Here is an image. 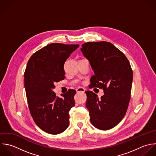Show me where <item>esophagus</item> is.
I'll return each mask as SVG.
<instances>
[{
	"instance_id": "1",
	"label": "esophagus",
	"mask_w": 156,
	"mask_h": 156,
	"mask_svg": "<svg viewBox=\"0 0 156 156\" xmlns=\"http://www.w3.org/2000/svg\"><path fill=\"white\" fill-rule=\"evenodd\" d=\"M76 92L79 93V92H85V89L83 87H78V89H76Z\"/></svg>"
}]
</instances>
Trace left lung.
Instances as JSON below:
<instances>
[{
    "label": "left lung",
    "instance_id": "1",
    "mask_svg": "<svg viewBox=\"0 0 156 156\" xmlns=\"http://www.w3.org/2000/svg\"><path fill=\"white\" fill-rule=\"evenodd\" d=\"M81 50L95 73L90 78L91 87L103 89L105 94L98 98L92 91L85 92L90 122L97 129L109 130L126 113L133 79L132 68L124 53L111 42H86Z\"/></svg>",
    "mask_w": 156,
    "mask_h": 156
}]
</instances>
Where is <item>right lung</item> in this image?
Instances as JSON below:
<instances>
[{
  "mask_svg": "<svg viewBox=\"0 0 156 156\" xmlns=\"http://www.w3.org/2000/svg\"><path fill=\"white\" fill-rule=\"evenodd\" d=\"M78 47L52 43L36 51L28 61L24 86L28 108L34 123L47 133L60 134L69 125L76 91L69 89L59 98L53 90L55 83L64 80V63Z\"/></svg>",
  "mask_w": 156,
  "mask_h": 156,
  "instance_id": "right-lung-1",
  "label": "right lung"
}]
</instances>
